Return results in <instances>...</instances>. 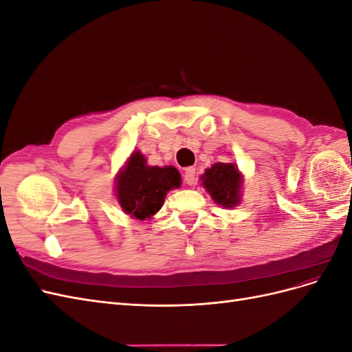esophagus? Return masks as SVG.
Wrapping results in <instances>:
<instances>
[{
	"mask_svg": "<svg viewBox=\"0 0 352 352\" xmlns=\"http://www.w3.org/2000/svg\"><path fill=\"white\" fill-rule=\"evenodd\" d=\"M184 180H185V184H188V185H194V182H195V168L194 167H188L185 170Z\"/></svg>",
	"mask_w": 352,
	"mask_h": 352,
	"instance_id": "esophagus-1",
	"label": "esophagus"
}]
</instances>
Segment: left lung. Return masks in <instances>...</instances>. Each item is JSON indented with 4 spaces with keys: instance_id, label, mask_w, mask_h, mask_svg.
I'll use <instances>...</instances> for the list:
<instances>
[{
    "instance_id": "left-lung-1",
    "label": "left lung",
    "mask_w": 352,
    "mask_h": 352,
    "mask_svg": "<svg viewBox=\"0 0 352 352\" xmlns=\"http://www.w3.org/2000/svg\"><path fill=\"white\" fill-rule=\"evenodd\" d=\"M199 180L217 206L233 208L241 204L243 176L235 163L212 164L206 168Z\"/></svg>"
}]
</instances>
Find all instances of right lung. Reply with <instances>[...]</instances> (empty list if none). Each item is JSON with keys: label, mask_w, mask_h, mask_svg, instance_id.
Returning <instances> with one entry per match:
<instances>
[{"label": "right lung", "mask_w": 352, "mask_h": 352, "mask_svg": "<svg viewBox=\"0 0 352 352\" xmlns=\"http://www.w3.org/2000/svg\"><path fill=\"white\" fill-rule=\"evenodd\" d=\"M182 185L173 166H150L146 157L135 150L116 175L114 195L123 212L136 220L153 219L163 207L168 190Z\"/></svg>", "instance_id": "add662e5"}]
</instances>
